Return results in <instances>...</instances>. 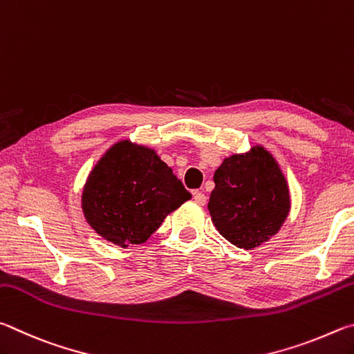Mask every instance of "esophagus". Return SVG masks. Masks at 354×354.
<instances>
[{"instance_id": "1", "label": "esophagus", "mask_w": 354, "mask_h": 354, "mask_svg": "<svg viewBox=\"0 0 354 354\" xmlns=\"http://www.w3.org/2000/svg\"><path fill=\"white\" fill-rule=\"evenodd\" d=\"M193 197H194L196 203H199V205H205V203H207V196L203 194L202 191H194Z\"/></svg>"}]
</instances>
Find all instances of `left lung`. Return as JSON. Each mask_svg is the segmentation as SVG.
Listing matches in <instances>:
<instances>
[{
    "instance_id": "left-lung-1",
    "label": "left lung",
    "mask_w": 354,
    "mask_h": 354,
    "mask_svg": "<svg viewBox=\"0 0 354 354\" xmlns=\"http://www.w3.org/2000/svg\"><path fill=\"white\" fill-rule=\"evenodd\" d=\"M208 202L222 236L252 250L280 232L290 212V191L277 158L261 145L224 158Z\"/></svg>"
}]
</instances>
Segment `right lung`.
<instances>
[{
  "mask_svg": "<svg viewBox=\"0 0 354 354\" xmlns=\"http://www.w3.org/2000/svg\"><path fill=\"white\" fill-rule=\"evenodd\" d=\"M191 199L153 147L130 140L111 145L93 166L80 196L84 218L109 243H146L169 213Z\"/></svg>",
  "mask_w": 354,
  "mask_h": 354,
  "instance_id": "right-lung-1",
  "label": "right lung"
}]
</instances>
